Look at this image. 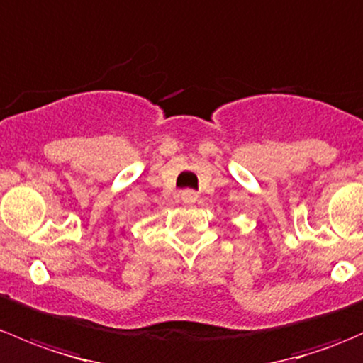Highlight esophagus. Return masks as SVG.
Wrapping results in <instances>:
<instances>
[{
  "mask_svg": "<svg viewBox=\"0 0 363 363\" xmlns=\"http://www.w3.org/2000/svg\"><path fill=\"white\" fill-rule=\"evenodd\" d=\"M196 199H199V195H196L193 189H184V191H181V200L186 203H193L196 202Z\"/></svg>",
  "mask_w": 363,
  "mask_h": 363,
  "instance_id": "1",
  "label": "esophagus"
}]
</instances>
